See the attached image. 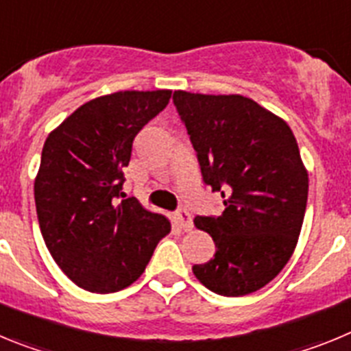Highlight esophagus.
Here are the masks:
<instances>
[{"mask_svg": "<svg viewBox=\"0 0 351 351\" xmlns=\"http://www.w3.org/2000/svg\"><path fill=\"white\" fill-rule=\"evenodd\" d=\"M176 221H178V225L181 226L182 230H191L193 228V223H191V216L188 210H179L178 214H176Z\"/></svg>", "mask_w": 351, "mask_h": 351, "instance_id": "esophagus-1", "label": "esophagus"}]
</instances>
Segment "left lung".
<instances>
[{"label": "left lung", "instance_id": "obj_1", "mask_svg": "<svg viewBox=\"0 0 351 351\" xmlns=\"http://www.w3.org/2000/svg\"><path fill=\"white\" fill-rule=\"evenodd\" d=\"M173 104L204 181L225 204L218 218H195L216 244L195 278L219 295L253 293L287 265L302 228L309 179L295 135L246 96L176 91Z\"/></svg>", "mask_w": 351, "mask_h": 351}]
</instances>
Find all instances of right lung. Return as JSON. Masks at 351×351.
I'll return each instance as SVG.
<instances>
[{
  "label": "right lung",
  "mask_w": 351,
  "mask_h": 351,
  "mask_svg": "<svg viewBox=\"0 0 351 351\" xmlns=\"http://www.w3.org/2000/svg\"><path fill=\"white\" fill-rule=\"evenodd\" d=\"M172 91H117L80 105L49 133L35 178L40 230L77 287L112 293L138 280L170 221L123 197L133 138Z\"/></svg>",
  "instance_id": "right-lung-1"
}]
</instances>
